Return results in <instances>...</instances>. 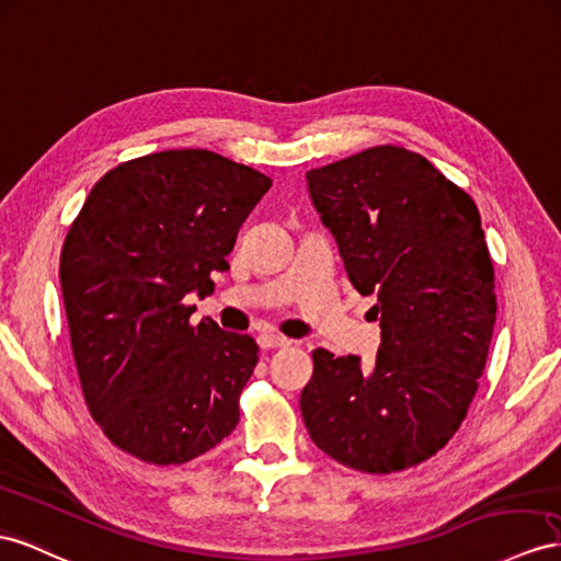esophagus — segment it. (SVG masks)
<instances>
[{
	"mask_svg": "<svg viewBox=\"0 0 561 561\" xmlns=\"http://www.w3.org/2000/svg\"><path fill=\"white\" fill-rule=\"evenodd\" d=\"M255 341H257V346L261 348H265V351H272V348H284V346H289V339L286 336H282V334H275V332H261L255 336Z\"/></svg>",
	"mask_w": 561,
	"mask_h": 561,
	"instance_id": "obj_1",
	"label": "esophagus"
}]
</instances>
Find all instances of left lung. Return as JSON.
Returning a JSON list of instances; mask_svg holds the SVG:
<instances>
[{"instance_id": "obj_1", "label": "left lung", "mask_w": 561, "mask_h": 561, "mask_svg": "<svg viewBox=\"0 0 561 561\" xmlns=\"http://www.w3.org/2000/svg\"><path fill=\"white\" fill-rule=\"evenodd\" d=\"M348 279L377 296L381 346L312 353L306 428L336 462L391 473L436 455L462 424L495 327L493 263L469 194L400 147H375L306 175Z\"/></svg>"}]
</instances>
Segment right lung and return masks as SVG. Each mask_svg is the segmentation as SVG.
<instances>
[{"label":"right lung","instance_id":"obj_1","mask_svg":"<svg viewBox=\"0 0 561 561\" xmlns=\"http://www.w3.org/2000/svg\"><path fill=\"white\" fill-rule=\"evenodd\" d=\"M270 178L206 149H170L99 180L61 251V291L84 400L144 462L182 465L239 424L257 363L249 334L190 324L215 291Z\"/></svg>","mask_w":561,"mask_h":561}]
</instances>
